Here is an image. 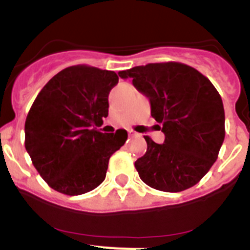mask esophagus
Segmentation results:
<instances>
[{
  "label": "esophagus",
  "instance_id": "esophagus-1",
  "mask_svg": "<svg viewBox=\"0 0 250 250\" xmlns=\"http://www.w3.org/2000/svg\"><path fill=\"white\" fill-rule=\"evenodd\" d=\"M129 135L130 136H138L139 134H138V132H135V131H132V130H129Z\"/></svg>",
  "mask_w": 250,
  "mask_h": 250
}]
</instances>
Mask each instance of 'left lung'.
<instances>
[{
  "label": "left lung",
  "mask_w": 250,
  "mask_h": 250,
  "mask_svg": "<svg viewBox=\"0 0 250 250\" xmlns=\"http://www.w3.org/2000/svg\"><path fill=\"white\" fill-rule=\"evenodd\" d=\"M150 101L151 116L165 140L145 136L147 149L135 161L149 187L178 193L194 187L218 159L225 136L224 106L219 92L198 70L180 62L147 63L120 71Z\"/></svg>",
  "instance_id": "obj_1"
}]
</instances>
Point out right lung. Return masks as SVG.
<instances>
[{"mask_svg": "<svg viewBox=\"0 0 250 250\" xmlns=\"http://www.w3.org/2000/svg\"><path fill=\"white\" fill-rule=\"evenodd\" d=\"M114 71L86 65L63 68L40 91L25 123V147L42 179L59 193L80 195L105 180L110 156L127 139L94 127L109 114Z\"/></svg>", "mask_w": 250, "mask_h": 250, "instance_id": "add662e5", "label": "right lung"}]
</instances>
